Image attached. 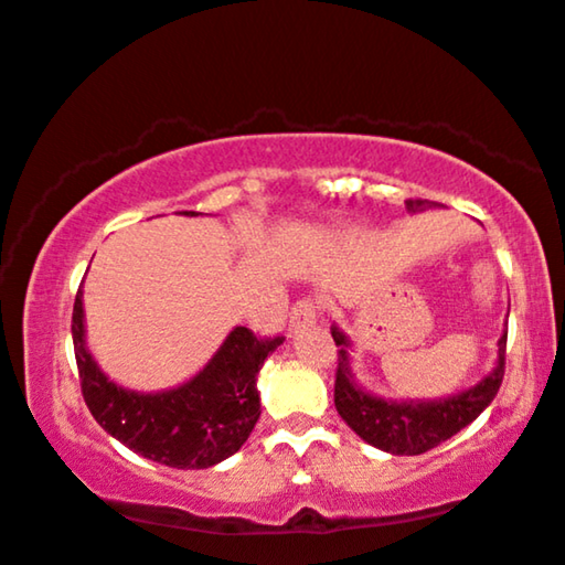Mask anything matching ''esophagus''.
Instances as JSON below:
<instances>
[{"label":"esophagus","mask_w":565,"mask_h":565,"mask_svg":"<svg viewBox=\"0 0 565 565\" xmlns=\"http://www.w3.org/2000/svg\"><path fill=\"white\" fill-rule=\"evenodd\" d=\"M318 315H320L318 299H312V297L299 299V302H295V307H291V312H289V328L297 333V330L312 326V322L318 320Z\"/></svg>","instance_id":"esophagus-1"}]
</instances>
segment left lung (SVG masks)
I'll return each instance as SVG.
<instances>
[{"mask_svg":"<svg viewBox=\"0 0 565 565\" xmlns=\"http://www.w3.org/2000/svg\"><path fill=\"white\" fill-rule=\"evenodd\" d=\"M408 212L436 206V201L408 199ZM338 345L335 370V411L366 445L390 455H424L439 447L449 436L462 431L483 413L499 393L507 370V333L499 341V364L480 385L439 403H385L356 387L349 370V341L338 328H330Z\"/></svg>","mask_w":565,"mask_h":565,"instance_id":"left-lung-1","label":"left lung"}]
</instances>
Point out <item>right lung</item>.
<instances>
[{"label": "right lung", "instance_id": "obj_1", "mask_svg": "<svg viewBox=\"0 0 565 565\" xmlns=\"http://www.w3.org/2000/svg\"><path fill=\"white\" fill-rule=\"evenodd\" d=\"M72 338L82 397L97 424L137 455L180 470L212 468L245 445L260 418L255 380L268 353L284 341V335L266 338L250 328H235L191 382L168 393L141 395L108 382L87 353L82 291L74 299Z\"/></svg>", "mask_w": 565, "mask_h": 565}]
</instances>
